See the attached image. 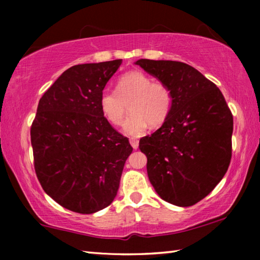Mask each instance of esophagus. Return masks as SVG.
<instances>
[{"label": "esophagus", "mask_w": 260, "mask_h": 260, "mask_svg": "<svg viewBox=\"0 0 260 260\" xmlns=\"http://www.w3.org/2000/svg\"><path fill=\"white\" fill-rule=\"evenodd\" d=\"M129 143H131V146H132V148L133 149H138L139 148V140H136V139H131L129 140Z\"/></svg>", "instance_id": "esophagus-1"}]
</instances>
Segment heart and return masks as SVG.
<instances>
[{"label":"heart","mask_w":260,"mask_h":260,"mask_svg":"<svg viewBox=\"0 0 260 260\" xmlns=\"http://www.w3.org/2000/svg\"><path fill=\"white\" fill-rule=\"evenodd\" d=\"M103 116L112 125H120L129 104L131 116L122 125L127 135L140 136L152 127L164 124L172 107L169 87L141 71H129L117 81L116 91L103 90L100 96Z\"/></svg>","instance_id":"b5f03b06"}]
</instances>
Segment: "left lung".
Instances as JSON below:
<instances>
[{
  "label": "left lung",
  "mask_w": 260,
  "mask_h": 260,
  "mask_svg": "<svg viewBox=\"0 0 260 260\" xmlns=\"http://www.w3.org/2000/svg\"><path fill=\"white\" fill-rule=\"evenodd\" d=\"M135 64L169 87L172 95L164 124L140 140L149 180L161 200L191 206L208 196L227 172L232 112L219 88L190 65L153 59Z\"/></svg>",
  "instance_id": "left-lung-1"
}]
</instances>
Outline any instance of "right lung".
Here are the masks:
<instances>
[{
    "instance_id": "add662e5",
    "label": "right lung",
    "mask_w": 260,
    "mask_h": 260,
    "mask_svg": "<svg viewBox=\"0 0 260 260\" xmlns=\"http://www.w3.org/2000/svg\"><path fill=\"white\" fill-rule=\"evenodd\" d=\"M121 63L74 65L39 101L30 127L35 173L47 195L73 212L95 213L112 203L133 151L99 103Z\"/></svg>"
}]
</instances>
